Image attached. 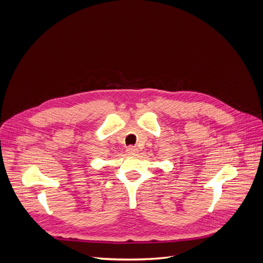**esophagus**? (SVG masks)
Wrapping results in <instances>:
<instances>
[{
    "label": "esophagus",
    "instance_id": "34e87169",
    "mask_svg": "<svg viewBox=\"0 0 263 263\" xmlns=\"http://www.w3.org/2000/svg\"><path fill=\"white\" fill-rule=\"evenodd\" d=\"M127 151H128L129 154H137L138 148L135 147V146H128V147H127Z\"/></svg>",
    "mask_w": 263,
    "mask_h": 263
}]
</instances>
